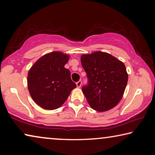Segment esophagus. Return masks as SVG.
<instances>
[{
	"instance_id": "1",
	"label": "esophagus",
	"mask_w": 155,
	"mask_h": 155,
	"mask_svg": "<svg viewBox=\"0 0 155 155\" xmlns=\"http://www.w3.org/2000/svg\"><path fill=\"white\" fill-rule=\"evenodd\" d=\"M81 85H82V81H78V82L77 83V87H78V88L81 87Z\"/></svg>"
}]
</instances>
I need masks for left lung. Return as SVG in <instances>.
<instances>
[{
  "instance_id": "obj_1",
  "label": "left lung",
  "mask_w": 155,
  "mask_h": 155,
  "mask_svg": "<svg viewBox=\"0 0 155 155\" xmlns=\"http://www.w3.org/2000/svg\"><path fill=\"white\" fill-rule=\"evenodd\" d=\"M88 85L82 91L90 106L99 112L117 105L124 95L128 81L125 65L107 52L96 51L81 55Z\"/></svg>"
}]
</instances>
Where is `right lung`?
Wrapping results in <instances>:
<instances>
[{"instance_id":"obj_1","label":"right lung","mask_w":155,"mask_h":155,"mask_svg":"<svg viewBox=\"0 0 155 155\" xmlns=\"http://www.w3.org/2000/svg\"><path fill=\"white\" fill-rule=\"evenodd\" d=\"M70 56L54 51L40 57L30 68L27 85L35 103L46 110L61 107L77 85L71 80L70 72L64 68Z\"/></svg>"}]
</instances>
